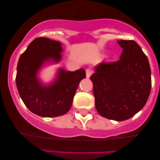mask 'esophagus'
Returning a JSON list of instances; mask_svg holds the SVG:
<instances>
[{
    "instance_id": "1",
    "label": "esophagus",
    "mask_w": 160,
    "mask_h": 160,
    "mask_svg": "<svg viewBox=\"0 0 160 160\" xmlns=\"http://www.w3.org/2000/svg\"><path fill=\"white\" fill-rule=\"evenodd\" d=\"M92 73H93V71L91 68L86 69V76H87V78L90 77V76L92 75Z\"/></svg>"
}]
</instances>
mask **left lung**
<instances>
[{"label":"left lung","instance_id":"left-lung-1","mask_svg":"<svg viewBox=\"0 0 160 160\" xmlns=\"http://www.w3.org/2000/svg\"><path fill=\"white\" fill-rule=\"evenodd\" d=\"M123 50L119 60L100 62L90 77L98 112L107 119L124 121L147 102L152 87L147 57L132 40L117 41Z\"/></svg>","mask_w":160,"mask_h":160}]
</instances>
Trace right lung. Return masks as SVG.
<instances>
[{"instance_id":"1","label":"right lung","mask_w":160,"mask_h":160,"mask_svg":"<svg viewBox=\"0 0 160 160\" xmlns=\"http://www.w3.org/2000/svg\"><path fill=\"white\" fill-rule=\"evenodd\" d=\"M62 48L59 41L39 37L21 54L17 68V90L26 107L35 114L55 117L66 113L73 103L81 80L86 77L84 69L66 71L60 68L54 82L43 85L37 74L46 62H58Z\"/></svg>"}]
</instances>
